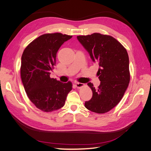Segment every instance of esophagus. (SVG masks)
Masks as SVG:
<instances>
[{
    "mask_svg": "<svg viewBox=\"0 0 151 151\" xmlns=\"http://www.w3.org/2000/svg\"><path fill=\"white\" fill-rule=\"evenodd\" d=\"M75 86L77 88H82V87L84 86V84L81 83H76Z\"/></svg>",
    "mask_w": 151,
    "mask_h": 151,
    "instance_id": "1",
    "label": "esophagus"
}]
</instances>
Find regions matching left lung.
Instances as JSON below:
<instances>
[{"label":"left lung","instance_id":"1","mask_svg":"<svg viewBox=\"0 0 151 151\" xmlns=\"http://www.w3.org/2000/svg\"><path fill=\"white\" fill-rule=\"evenodd\" d=\"M77 40L99 66L97 75L101 81L98 89L88 83L93 97L85 102L89 110L104 113L120 101L130 82L129 58L126 49L112 36L95 33L77 36Z\"/></svg>","mask_w":151,"mask_h":151}]
</instances>
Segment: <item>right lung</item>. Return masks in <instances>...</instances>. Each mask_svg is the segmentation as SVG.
I'll list each match as a JSON object with an SVG mask.
<instances>
[{
	"mask_svg": "<svg viewBox=\"0 0 151 151\" xmlns=\"http://www.w3.org/2000/svg\"><path fill=\"white\" fill-rule=\"evenodd\" d=\"M72 36L47 33L40 36L24 49L21 57V77L27 96L36 107L45 112L64 106L72 89L70 81L62 83L50 78L58 50Z\"/></svg>",
	"mask_w": 151,
	"mask_h": 151,
	"instance_id": "1",
	"label": "right lung"
}]
</instances>
